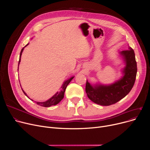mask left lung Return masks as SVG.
Returning a JSON list of instances; mask_svg holds the SVG:
<instances>
[{
	"label": "left lung",
	"mask_w": 150,
	"mask_h": 150,
	"mask_svg": "<svg viewBox=\"0 0 150 150\" xmlns=\"http://www.w3.org/2000/svg\"><path fill=\"white\" fill-rule=\"evenodd\" d=\"M119 54L125 64L122 70L123 76L119 80L109 84H91L87 80L86 92L93 103L102 106L113 105L127 96L132 89L137 71L134 51L129 47L128 50L119 52Z\"/></svg>",
	"instance_id": "left-lung-1"
}]
</instances>
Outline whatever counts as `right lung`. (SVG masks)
<instances>
[{
	"instance_id": "right-lung-1",
	"label": "right lung",
	"mask_w": 150,
	"mask_h": 150,
	"mask_svg": "<svg viewBox=\"0 0 150 150\" xmlns=\"http://www.w3.org/2000/svg\"><path fill=\"white\" fill-rule=\"evenodd\" d=\"M29 44H27L21 50V53H20V56H19V62H18V70H19V65L20 64V62H21V55H22V53L23 52V49H24L25 47L26 46H27ZM74 78V76H72L70 77V78H69L68 80H66L64 83H63L62 86H61V89L59 92H57L56 93L54 94V96H53L50 98H49V100H47V101H43V102H39V101H35L36 102V103H37V105H39V106H43V107H50L51 106H53V105H57L58 103H59V102L63 99V98H64V92H65V91H66V89L67 88V85L69 84V83L72 81V80L73 79V78ZM23 93L25 94V95L28 98V96L27 95V93L24 92V91H23L22 89ZM31 101H33L32 99H30Z\"/></svg>"
}]
</instances>
